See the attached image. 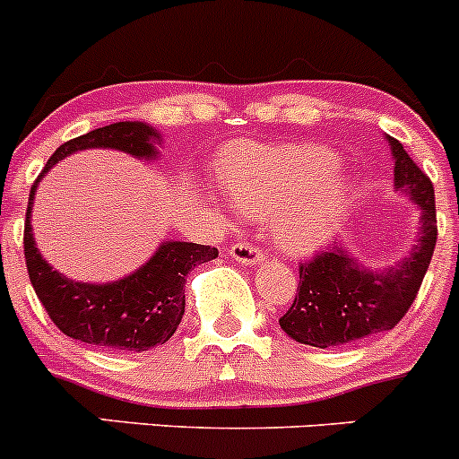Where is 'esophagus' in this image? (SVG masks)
Returning <instances> with one entry per match:
<instances>
[{
	"instance_id": "34e87169",
	"label": "esophagus",
	"mask_w": 459,
	"mask_h": 459,
	"mask_svg": "<svg viewBox=\"0 0 459 459\" xmlns=\"http://www.w3.org/2000/svg\"><path fill=\"white\" fill-rule=\"evenodd\" d=\"M230 256L234 258V261L247 264V267H252V264H261L264 261L261 249L254 247L252 243H236V245H231Z\"/></svg>"
}]
</instances>
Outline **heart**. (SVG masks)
Returning <instances> with one entry per match:
<instances>
[{
  "instance_id": "1",
  "label": "heart",
  "mask_w": 459,
  "mask_h": 459,
  "mask_svg": "<svg viewBox=\"0 0 459 459\" xmlns=\"http://www.w3.org/2000/svg\"><path fill=\"white\" fill-rule=\"evenodd\" d=\"M332 150L314 143H240L219 160L230 203L249 216L273 212V238L287 254H311L342 223L349 183Z\"/></svg>"
}]
</instances>
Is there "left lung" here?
<instances>
[{
  "mask_svg": "<svg viewBox=\"0 0 459 459\" xmlns=\"http://www.w3.org/2000/svg\"><path fill=\"white\" fill-rule=\"evenodd\" d=\"M386 141L395 159V190L420 207L418 240L409 256L385 269H367L342 245L300 263L299 294L278 320L296 342L327 349L389 332L418 296L437 240L436 192L403 143L394 136Z\"/></svg>",
  "mask_w": 459,
  "mask_h": 459,
  "instance_id": "8db88e82",
  "label": "left lung"
}]
</instances>
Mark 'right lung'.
I'll return each mask as SVG.
<instances>
[{
  "label": "right lung",
  "instance_id": "1",
  "mask_svg": "<svg viewBox=\"0 0 459 459\" xmlns=\"http://www.w3.org/2000/svg\"><path fill=\"white\" fill-rule=\"evenodd\" d=\"M160 134L148 124L119 121L65 141L32 183L23 223V254L37 299L59 332L106 351H148L168 342L186 311V276L196 264L214 261L210 245L163 240L154 256L121 281L94 285L65 278L39 254L30 225L37 186L55 163L90 148H110L136 159H157Z\"/></svg>",
  "mask_w": 459,
  "mask_h": 459
}]
</instances>
